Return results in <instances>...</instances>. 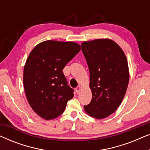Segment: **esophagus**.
Listing matches in <instances>:
<instances>
[{"mask_svg":"<svg viewBox=\"0 0 150 150\" xmlns=\"http://www.w3.org/2000/svg\"><path fill=\"white\" fill-rule=\"evenodd\" d=\"M81 86H78V87L75 89V91H76V92L77 93H79L80 91H81Z\"/></svg>","mask_w":150,"mask_h":150,"instance_id":"obj_1","label":"esophagus"}]
</instances>
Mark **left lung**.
I'll return each mask as SVG.
<instances>
[{"label":"left lung","mask_w":150,"mask_h":150,"mask_svg":"<svg viewBox=\"0 0 150 150\" xmlns=\"http://www.w3.org/2000/svg\"><path fill=\"white\" fill-rule=\"evenodd\" d=\"M90 74L92 99L84 106L89 116L101 120L115 111L122 103L129 82L128 61L124 51L110 39L81 44Z\"/></svg>","instance_id":"8db88e82"}]
</instances>
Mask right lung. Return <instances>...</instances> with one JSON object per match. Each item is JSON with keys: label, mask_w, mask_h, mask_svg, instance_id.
<instances>
[{"label": "right lung", "mask_w": 150, "mask_h": 150, "mask_svg": "<svg viewBox=\"0 0 150 150\" xmlns=\"http://www.w3.org/2000/svg\"><path fill=\"white\" fill-rule=\"evenodd\" d=\"M81 49L73 42L48 40L28 55L24 68V91L30 107L42 118L50 120L61 115L74 97L62 70Z\"/></svg>", "instance_id": "obj_1"}]
</instances>
